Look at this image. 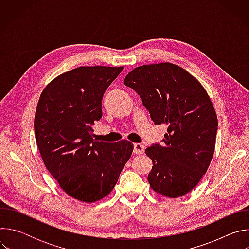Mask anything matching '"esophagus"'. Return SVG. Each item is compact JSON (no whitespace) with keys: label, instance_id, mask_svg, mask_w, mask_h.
<instances>
[{"label":"esophagus","instance_id":"1","mask_svg":"<svg viewBox=\"0 0 249 249\" xmlns=\"http://www.w3.org/2000/svg\"><path fill=\"white\" fill-rule=\"evenodd\" d=\"M144 151H145L144 145L139 144V143L134 144V151H133L134 154H136V155H142V154H144Z\"/></svg>","mask_w":249,"mask_h":249}]
</instances>
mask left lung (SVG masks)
<instances>
[{
    "instance_id": "obj_1",
    "label": "left lung",
    "mask_w": 249,
    "mask_h": 249,
    "mask_svg": "<svg viewBox=\"0 0 249 249\" xmlns=\"http://www.w3.org/2000/svg\"><path fill=\"white\" fill-rule=\"evenodd\" d=\"M155 124L166 125L162 145L146 149L153 167L148 175L157 193L177 198L190 192L214 156L218 118L200 82L171 63L143 65L126 76Z\"/></svg>"
}]
</instances>
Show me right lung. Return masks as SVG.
Returning <instances> with one entry per match:
<instances>
[{
	"mask_svg": "<svg viewBox=\"0 0 249 249\" xmlns=\"http://www.w3.org/2000/svg\"><path fill=\"white\" fill-rule=\"evenodd\" d=\"M123 67H79L43 89L34 117L35 140L43 162L71 197L93 203L107 196L131 158L127 140L93 139L92 125L102 117L101 100Z\"/></svg>",
	"mask_w": 249,
	"mask_h": 249,
	"instance_id": "right-lung-1",
	"label": "right lung"
}]
</instances>
